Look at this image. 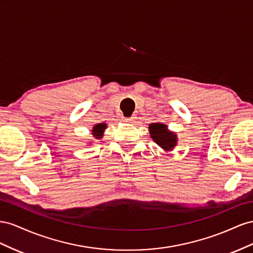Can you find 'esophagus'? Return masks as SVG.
<instances>
[{
    "instance_id": "obj_1",
    "label": "esophagus",
    "mask_w": 253,
    "mask_h": 253,
    "mask_svg": "<svg viewBox=\"0 0 253 253\" xmlns=\"http://www.w3.org/2000/svg\"><path fill=\"white\" fill-rule=\"evenodd\" d=\"M134 117H129V118H124V122H127V123H132L134 121Z\"/></svg>"
}]
</instances>
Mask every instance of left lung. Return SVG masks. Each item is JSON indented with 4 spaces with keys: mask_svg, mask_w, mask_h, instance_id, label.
Listing matches in <instances>:
<instances>
[{
    "mask_svg": "<svg viewBox=\"0 0 253 253\" xmlns=\"http://www.w3.org/2000/svg\"><path fill=\"white\" fill-rule=\"evenodd\" d=\"M148 128L151 139L165 151L171 150L177 145L178 140L176 133L169 131L167 125L162 123H153Z\"/></svg>",
    "mask_w": 253,
    "mask_h": 253,
    "instance_id": "left-lung-1",
    "label": "left lung"
}]
</instances>
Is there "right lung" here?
I'll return each instance as SVG.
<instances>
[{
    "mask_svg": "<svg viewBox=\"0 0 253 253\" xmlns=\"http://www.w3.org/2000/svg\"><path fill=\"white\" fill-rule=\"evenodd\" d=\"M107 128V125L105 123H100V124L95 125L92 129V134L95 139H100L103 136V133L105 131V129Z\"/></svg>",
    "mask_w": 253,
    "mask_h": 253,
    "instance_id": "right-lung-1",
    "label": "right lung"
}]
</instances>
